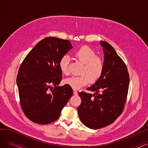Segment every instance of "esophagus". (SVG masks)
I'll list each match as a JSON object with an SVG mask.
<instances>
[{"label": "esophagus", "instance_id": "34e87169", "mask_svg": "<svg viewBox=\"0 0 148 148\" xmlns=\"http://www.w3.org/2000/svg\"><path fill=\"white\" fill-rule=\"evenodd\" d=\"M74 95H78V92H77L76 90H74Z\"/></svg>", "mask_w": 148, "mask_h": 148}]
</instances>
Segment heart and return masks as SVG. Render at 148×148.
Wrapping results in <instances>:
<instances>
[{"label":"heart","instance_id":"obj_1","mask_svg":"<svg viewBox=\"0 0 148 148\" xmlns=\"http://www.w3.org/2000/svg\"><path fill=\"white\" fill-rule=\"evenodd\" d=\"M74 56L82 64L80 74L78 76H71L65 80V83L75 90L86 86L89 82L97 81L102 75L104 64L103 60L97 56L96 53L88 46H83L77 50ZM69 58L67 55L62 56L59 62L60 71L64 74L69 73Z\"/></svg>","mask_w":148,"mask_h":148}]
</instances>
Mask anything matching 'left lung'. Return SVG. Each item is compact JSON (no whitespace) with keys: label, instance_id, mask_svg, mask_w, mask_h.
Instances as JSON below:
<instances>
[{"label":"left lung","instance_id":"left-lung-1","mask_svg":"<svg viewBox=\"0 0 148 148\" xmlns=\"http://www.w3.org/2000/svg\"><path fill=\"white\" fill-rule=\"evenodd\" d=\"M104 51V69L100 78L88 90L94 94L79 92L78 107L80 121L91 129L101 128L112 123L122 113L130 83L127 68L113 47L100 41Z\"/></svg>","mask_w":148,"mask_h":148}]
</instances>
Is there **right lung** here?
<instances>
[{
    "label": "right lung",
    "mask_w": 148,
    "mask_h": 148,
    "mask_svg": "<svg viewBox=\"0 0 148 148\" xmlns=\"http://www.w3.org/2000/svg\"><path fill=\"white\" fill-rule=\"evenodd\" d=\"M73 47L68 40L45 38L23 61L17 84L22 110L32 122L47 124L56 121L73 95L69 85L59 86L62 78L59 60Z\"/></svg>",
    "instance_id": "add662e5"
}]
</instances>
